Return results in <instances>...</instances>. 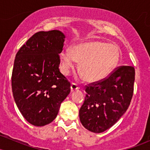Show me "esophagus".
Listing matches in <instances>:
<instances>
[{
  "mask_svg": "<svg viewBox=\"0 0 150 150\" xmlns=\"http://www.w3.org/2000/svg\"><path fill=\"white\" fill-rule=\"evenodd\" d=\"M70 89H71V92H73V91L77 90V89H80V87H79V86L77 85V84L73 83H73L71 84V86H70Z\"/></svg>",
  "mask_w": 150,
  "mask_h": 150,
  "instance_id": "34e87169",
  "label": "esophagus"
}]
</instances>
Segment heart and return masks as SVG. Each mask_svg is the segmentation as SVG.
I'll return each mask as SVG.
<instances>
[{"label":"heart","instance_id":"1","mask_svg":"<svg viewBox=\"0 0 150 150\" xmlns=\"http://www.w3.org/2000/svg\"><path fill=\"white\" fill-rule=\"evenodd\" d=\"M116 46L98 40L81 42L72 50L64 49L60 53L61 70L68 75L77 61L78 70L87 82H95L106 78L113 71L119 60Z\"/></svg>","mask_w":150,"mask_h":150}]
</instances>
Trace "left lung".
I'll return each mask as SVG.
<instances>
[{"label": "left lung", "mask_w": 150, "mask_h": 150, "mask_svg": "<svg viewBox=\"0 0 150 150\" xmlns=\"http://www.w3.org/2000/svg\"><path fill=\"white\" fill-rule=\"evenodd\" d=\"M134 81L135 68L123 65L104 80L86 86L87 94L79 111L82 125L95 133L113 126L130 106Z\"/></svg>", "instance_id": "left-lung-1"}]
</instances>
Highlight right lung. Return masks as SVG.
I'll list each match as a JSON object with an SVG mask.
<instances>
[{
  "mask_svg": "<svg viewBox=\"0 0 150 150\" xmlns=\"http://www.w3.org/2000/svg\"><path fill=\"white\" fill-rule=\"evenodd\" d=\"M65 37L59 30L37 32L15 56L13 97L24 118L35 126L51 123L70 94V82L58 68Z\"/></svg>",
  "mask_w": 150,
  "mask_h": 150,
  "instance_id": "1",
  "label": "right lung"
}]
</instances>
